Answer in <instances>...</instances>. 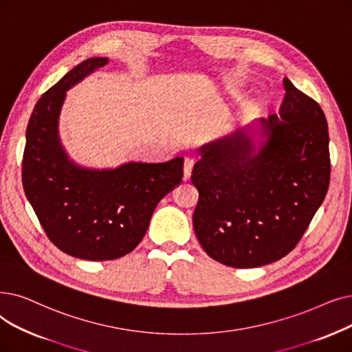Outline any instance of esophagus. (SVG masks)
Instances as JSON below:
<instances>
[{"label": "esophagus", "instance_id": "esophagus-1", "mask_svg": "<svg viewBox=\"0 0 352 352\" xmlns=\"http://www.w3.org/2000/svg\"><path fill=\"white\" fill-rule=\"evenodd\" d=\"M192 166H194V161L190 158H186L184 161V179H190L191 177V171H192Z\"/></svg>", "mask_w": 352, "mask_h": 352}]
</instances>
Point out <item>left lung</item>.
<instances>
[{
  "label": "left lung",
  "instance_id": "obj_1",
  "mask_svg": "<svg viewBox=\"0 0 352 352\" xmlns=\"http://www.w3.org/2000/svg\"><path fill=\"white\" fill-rule=\"evenodd\" d=\"M283 87L279 115L198 149L194 232L204 252L226 266H265L294 250L328 191L325 115L286 78Z\"/></svg>",
  "mask_w": 352,
  "mask_h": 352
}]
</instances>
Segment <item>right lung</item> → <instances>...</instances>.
Wrapping results in <instances>:
<instances>
[{
  "instance_id": "obj_1",
  "label": "right lung",
  "mask_w": 352,
  "mask_h": 352,
  "mask_svg": "<svg viewBox=\"0 0 352 352\" xmlns=\"http://www.w3.org/2000/svg\"><path fill=\"white\" fill-rule=\"evenodd\" d=\"M109 63L90 57L66 73L38 99L30 116L23 186L45 234L60 250L83 261H113L145 236L162 198L182 178L184 158L87 168L70 160L58 133L66 91Z\"/></svg>"
}]
</instances>
